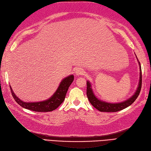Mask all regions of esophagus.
<instances>
[{
	"instance_id": "esophagus-1",
	"label": "esophagus",
	"mask_w": 151,
	"mask_h": 151,
	"mask_svg": "<svg viewBox=\"0 0 151 151\" xmlns=\"http://www.w3.org/2000/svg\"><path fill=\"white\" fill-rule=\"evenodd\" d=\"M84 73H85V70L81 68H78V69H76L75 70V75L76 76L82 75H84Z\"/></svg>"
}]
</instances>
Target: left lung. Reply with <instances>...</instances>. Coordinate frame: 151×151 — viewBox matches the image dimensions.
Here are the masks:
<instances>
[{
    "label": "left lung",
    "mask_w": 151,
    "mask_h": 151,
    "mask_svg": "<svg viewBox=\"0 0 151 151\" xmlns=\"http://www.w3.org/2000/svg\"><path fill=\"white\" fill-rule=\"evenodd\" d=\"M136 58L137 60V58L136 56ZM137 62L139 63V80L138 86L136 91L134 93V94L132 96V97L128 99L127 100L121 102H117V103H111V102H108L106 101H102L101 99H99L96 97L91 87V84L90 82L88 81H87V93L88 98L89 99V101L90 102V103L92 104V106L97 109L98 110L100 111H104V112H115L123 110V109L129 107V106L132 104L133 102L136 101V99L138 97V95L141 91V88H142V68H141L140 63L139 62L138 60Z\"/></svg>",
    "instance_id": "8db88e82"
}]
</instances>
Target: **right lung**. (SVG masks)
I'll return each instance as SVG.
<instances>
[{
	"label": "right lung",
	"mask_w": 151,
	"mask_h": 151,
	"mask_svg": "<svg viewBox=\"0 0 151 151\" xmlns=\"http://www.w3.org/2000/svg\"><path fill=\"white\" fill-rule=\"evenodd\" d=\"M74 76L73 75H70L67 76L65 78H63L62 82H60L58 88L56 89L55 93L49 99H47L45 101L40 102H27L22 101L15 95L11 86H9V87H10V90L13 97L15 99V101L22 108L38 112H47L56 110L62 103L64 99H65L69 87L72 84Z\"/></svg>",
	"instance_id": "right-lung-1"
}]
</instances>
